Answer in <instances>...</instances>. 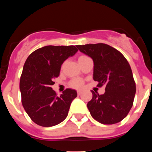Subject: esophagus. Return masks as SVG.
Wrapping results in <instances>:
<instances>
[{"mask_svg": "<svg viewBox=\"0 0 152 152\" xmlns=\"http://www.w3.org/2000/svg\"><path fill=\"white\" fill-rule=\"evenodd\" d=\"M82 93V90H78V91H77V94L79 95V96H80Z\"/></svg>", "mask_w": 152, "mask_h": 152, "instance_id": "34e87169", "label": "esophagus"}]
</instances>
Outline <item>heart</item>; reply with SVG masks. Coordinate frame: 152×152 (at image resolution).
Returning <instances> with one entry per match:
<instances>
[{
    "label": "heart",
    "instance_id": "1",
    "mask_svg": "<svg viewBox=\"0 0 152 152\" xmlns=\"http://www.w3.org/2000/svg\"><path fill=\"white\" fill-rule=\"evenodd\" d=\"M85 57V56H79V59H81V58ZM84 82L82 79H75L71 81L70 82V86L72 87H74V88H79V87H81L82 85H83Z\"/></svg>",
    "mask_w": 152,
    "mask_h": 152
}]
</instances>
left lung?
Masks as SVG:
<instances>
[{"mask_svg": "<svg viewBox=\"0 0 152 152\" xmlns=\"http://www.w3.org/2000/svg\"><path fill=\"white\" fill-rule=\"evenodd\" d=\"M93 60V79L105 86L103 95L93 93L87 103L92 117L99 123L114 124L126 117L133 105L136 86L131 67L124 56L104 43L77 45Z\"/></svg>", "mask_w": 152, "mask_h": 152, "instance_id": "left-lung-1", "label": "left lung"}]
</instances>
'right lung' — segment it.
Segmentation results:
<instances>
[{"label": "right lung", "instance_id": "obj_1", "mask_svg": "<svg viewBox=\"0 0 152 152\" xmlns=\"http://www.w3.org/2000/svg\"><path fill=\"white\" fill-rule=\"evenodd\" d=\"M78 51L74 45H47L27 58L20 80L22 104L30 118L37 125L53 126L67 118L75 90L66 89L60 96L52 90L53 79L59 76L61 65Z\"/></svg>", "mask_w": 152, "mask_h": 152}]
</instances>
